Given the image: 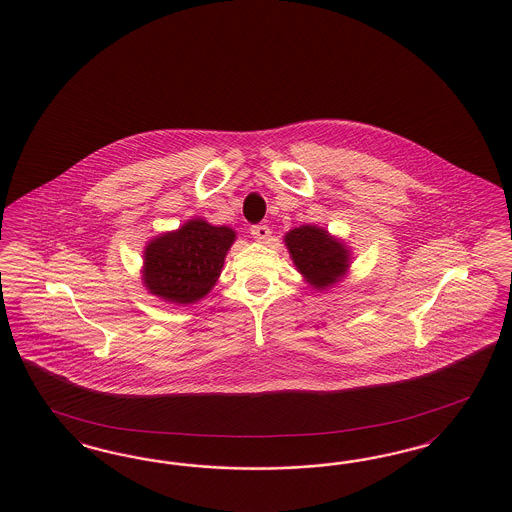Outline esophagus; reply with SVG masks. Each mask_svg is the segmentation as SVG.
<instances>
[{"mask_svg": "<svg viewBox=\"0 0 512 512\" xmlns=\"http://www.w3.org/2000/svg\"><path fill=\"white\" fill-rule=\"evenodd\" d=\"M270 228H268L267 224H255V226H251V236L257 240V242H261V244H265L270 240Z\"/></svg>", "mask_w": 512, "mask_h": 512, "instance_id": "esophagus-1", "label": "esophagus"}]
</instances>
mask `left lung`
Here are the masks:
<instances>
[{
  "instance_id": "8db88e82",
  "label": "left lung",
  "mask_w": 512,
  "mask_h": 512,
  "mask_svg": "<svg viewBox=\"0 0 512 512\" xmlns=\"http://www.w3.org/2000/svg\"><path fill=\"white\" fill-rule=\"evenodd\" d=\"M293 265L317 292L334 288L351 267V249L317 224H301L284 236Z\"/></svg>"
}]
</instances>
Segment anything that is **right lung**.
<instances>
[{"label": "right lung", "mask_w": 512, "mask_h": 512, "mask_svg": "<svg viewBox=\"0 0 512 512\" xmlns=\"http://www.w3.org/2000/svg\"><path fill=\"white\" fill-rule=\"evenodd\" d=\"M234 242L236 230L230 226H215L199 217L186 220L147 242L142 284L167 303H197L217 284Z\"/></svg>", "instance_id": "right-lung-1"}]
</instances>
